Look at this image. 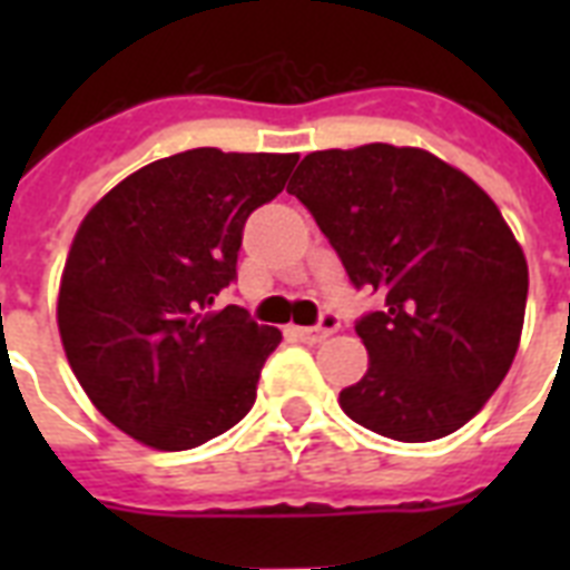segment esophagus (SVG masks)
<instances>
[{"label":"esophagus","mask_w":570,"mask_h":570,"mask_svg":"<svg viewBox=\"0 0 570 570\" xmlns=\"http://www.w3.org/2000/svg\"><path fill=\"white\" fill-rule=\"evenodd\" d=\"M340 328V316H334L331 311L322 313L320 325H311V328H293V334L304 343H322L325 337H331L334 331Z\"/></svg>","instance_id":"obj_1"}]
</instances>
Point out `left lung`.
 I'll return each mask as SVG.
<instances>
[{
    "instance_id": "obj_1",
    "label": "left lung",
    "mask_w": 570,
    "mask_h": 570,
    "mask_svg": "<svg viewBox=\"0 0 570 570\" xmlns=\"http://www.w3.org/2000/svg\"><path fill=\"white\" fill-rule=\"evenodd\" d=\"M381 311L355 322L370 370L340 407L393 441H438L500 387L521 343L530 272L497 204L416 147L304 156L286 186Z\"/></svg>"
}]
</instances>
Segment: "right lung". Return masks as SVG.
I'll return each mask as SVG.
<instances>
[{"instance_id":"right-lung-1","label":"right lung","mask_w":570,"mask_h":570,"mask_svg":"<svg viewBox=\"0 0 570 570\" xmlns=\"http://www.w3.org/2000/svg\"><path fill=\"white\" fill-rule=\"evenodd\" d=\"M295 154L197 147L118 183L76 230L58 331L97 411L154 450H191L248 414L281 331L218 307L242 227Z\"/></svg>"}]
</instances>
